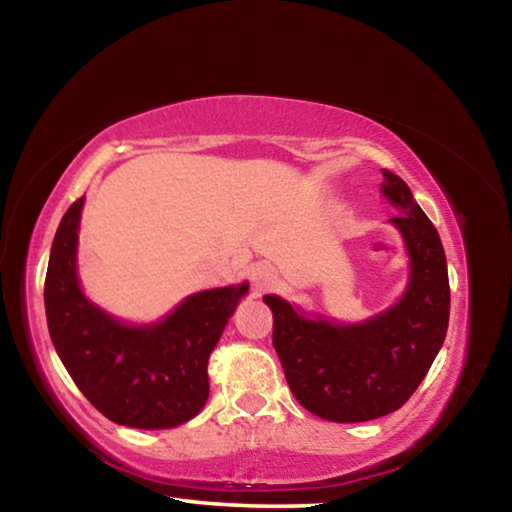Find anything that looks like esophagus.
Returning a JSON list of instances; mask_svg holds the SVG:
<instances>
[{
  "mask_svg": "<svg viewBox=\"0 0 512 512\" xmlns=\"http://www.w3.org/2000/svg\"><path fill=\"white\" fill-rule=\"evenodd\" d=\"M250 287H253L255 293H264L266 289H271V284L275 282V271L268 264H255L250 268Z\"/></svg>",
  "mask_w": 512,
  "mask_h": 512,
  "instance_id": "esophagus-1",
  "label": "esophagus"
}]
</instances>
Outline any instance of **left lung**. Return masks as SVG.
Listing matches in <instances>:
<instances>
[{
  "label": "left lung",
  "instance_id": "1",
  "mask_svg": "<svg viewBox=\"0 0 512 512\" xmlns=\"http://www.w3.org/2000/svg\"><path fill=\"white\" fill-rule=\"evenodd\" d=\"M381 192L411 259L404 298L359 325L300 316L289 302L264 296L273 311V348L296 400L329 422H366L400 409L427 375L445 341L449 277L438 230L413 201L409 185L381 169Z\"/></svg>",
  "mask_w": 512,
  "mask_h": 512
}]
</instances>
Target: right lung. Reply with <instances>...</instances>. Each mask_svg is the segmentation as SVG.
Segmentation results:
<instances>
[{"label": "right lung", "mask_w": 512, "mask_h": 512, "mask_svg": "<svg viewBox=\"0 0 512 512\" xmlns=\"http://www.w3.org/2000/svg\"><path fill=\"white\" fill-rule=\"evenodd\" d=\"M81 210L83 198L60 221L45 277L47 325L60 361L88 402L112 422L169 429L192 420L210 395L207 359L248 284L194 293L158 325H121L79 287Z\"/></svg>", "instance_id": "1"}]
</instances>
